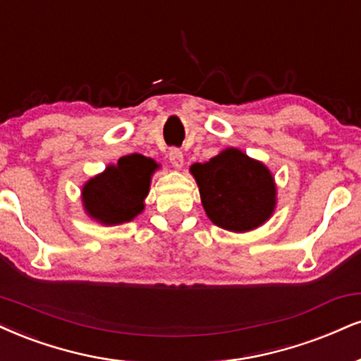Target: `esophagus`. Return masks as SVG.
Listing matches in <instances>:
<instances>
[{"mask_svg":"<svg viewBox=\"0 0 361 361\" xmlns=\"http://www.w3.org/2000/svg\"><path fill=\"white\" fill-rule=\"evenodd\" d=\"M168 159H169V163H171L175 168L183 166V153H181L178 147H173V149H169Z\"/></svg>","mask_w":361,"mask_h":361,"instance_id":"obj_1","label":"esophagus"}]
</instances>
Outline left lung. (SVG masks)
<instances>
[{
    "instance_id": "8db88e82",
    "label": "left lung",
    "mask_w": 361,
    "mask_h": 361,
    "mask_svg": "<svg viewBox=\"0 0 361 361\" xmlns=\"http://www.w3.org/2000/svg\"><path fill=\"white\" fill-rule=\"evenodd\" d=\"M208 219L232 232L262 225L276 207V185L262 163L228 147L208 163L192 166Z\"/></svg>"
}]
</instances>
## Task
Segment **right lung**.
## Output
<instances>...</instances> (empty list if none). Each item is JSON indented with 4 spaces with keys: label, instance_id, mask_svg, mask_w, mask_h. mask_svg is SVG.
Returning a JSON list of instances; mask_svg holds the SVG:
<instances>
[{
    "label": "right lung",
    "instance_id": "obj_1",
    "mask_svg": "<svg viewBox=\"0 0 361 361\" xmlns=\"http://www.w3.org/2000/svg\"><path fill=\"white\" fill-rule=\"evenodd\" d=\"M156 163L142 154L119 158L102 175L89 180L82 190L84 207L92 219L104 225H117L133 220L145 208L149 192L151 173Z\"/></svg>",
    "mask_w": 361,
    "mask_h": 361
}]
</instances>
